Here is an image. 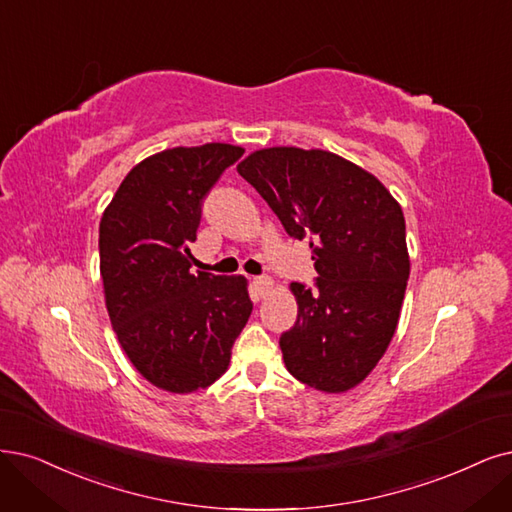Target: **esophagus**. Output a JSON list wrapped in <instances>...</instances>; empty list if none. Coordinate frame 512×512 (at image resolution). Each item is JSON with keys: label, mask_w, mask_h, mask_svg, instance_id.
Masks as SVG:
<instances>
[{"label": "esophagus", "mask_w": 512, "mask_h": 512, "mask_svg": "<svg viewBox=\"0 0 512 512\" xmlns=\"http://www.w3.org/2000/svg\"><path fill=\"white\" fill-rule=\"evenodd\" d=\"M253 285H255V291H257V295H259V297H266V295L274 289V282H272V278H268V276H259V278H255V280H253Z\"/></svg>", "instance_id": "obj_1"}]
</instances>
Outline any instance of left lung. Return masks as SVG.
<instances>
[{"label": "left lung", "instance_id": "8db88e82", "mask_svg": "<svg viewBox=\"0 0 512 512\" xmlns=\"http://www.w3.org/2000/svg\"><path fill=\"white\" fill-rule=\"evenodd\" d=\"M236 168L289 236L312 238L316 289L291 282L297 323L280 337L289 373L327 394L358 386L399 325L409 278L401 204L365 168L325 149L266 147Z\"/></svg>", "mask_w": 512, "mask_h": 512}]
</instances>
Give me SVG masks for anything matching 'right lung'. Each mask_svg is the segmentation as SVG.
I'll return each mask as SVG.
<instances>
[{"mask_svg":"<svg viewBox=\"0 0 512 512\" xmlns=\"http://www.w3.org/2000/svg\"><path fill=\"white\" fill-rule=\"evenodd\" d=\"M244 149H164L132 166L99 225L111 327L130 363L166 392L208 388L227 371L253 312L244 276L192 274L202 200Z\"/></svg>","mask_w":512,"mask_h":512,"instance_id":"1","label":"right lung"}]
</instances>
